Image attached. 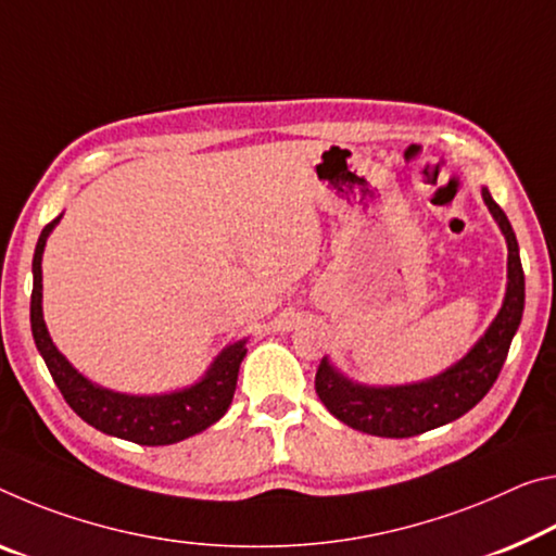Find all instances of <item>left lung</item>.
<instances>
[{
  "label": "left lung",
  "mask_w": 556,
  "mask_h": 556,
  "mask_svg": "<svg viewBox=\"0 0 556 556\" xmlns=\"http://www.w3.org/2000/svg\"><path fill=\"white\" fill-rule=\"evenodd\" d=\"M492 217L507 240V294L505 304L492 321L488 333L475 343V349L460 364L445 374L430 378L426 383L395 386V389H368L351 383L321 358L316 368V393L333 418L346 422L354 430L378 438H413L445 426L475 408L484 393L492 389L505 366L509 343L522 321L525 312V271L519 262L517 237L507 215L488 190H482Z\"/></svg>",
  "instance_id": "left-lung-1"
}]
</instances>
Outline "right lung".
I'll return each instance as SVG.
<instances>
[{"label": "right lung", "mask_w": 556, "mask_h": 556, "mask_svg": "<svg viewBox=\"0 0 556 556\" xmlns=\"http://www.w3.org/2000/svg\"><path fill=\"white\" fill-rule=\"evenodd\" d=\"M56 223L59 217L43 227L37 250H34L31 333L56 389L64 395V401L72 405L76 416L105 435H116L138 445H173L178 440L202 433V430L223 418L230 408L237 389V374H240V364L247 354L244 341L225 349L200 383L170 395H123L99 389V386L86 381L59 354L41 316V254L47 237Z\"/></svg>", "instance_id": "right-lung-1"}]
</instances>
